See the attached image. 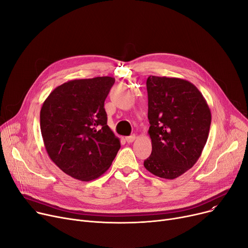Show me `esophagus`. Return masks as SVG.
I'll return each instance as SVG.
<instances>
[{
	"instance_id": "1",
	"label": "esophagus",
	"mask_w": 248,
	"mask_h": 248,
	"mask_svg": "<svg viewBox=\"0 0 248 248\" xmlns=\"http://www.w3.org/2000/svg\"><path fill=\"white\" fill-rule=\"evenodd\" d=\"M135 140H136V136H135V135L129 136V137H126V138H125V140H126L127 142H133Z\"/></svg>"
}]
</instances>
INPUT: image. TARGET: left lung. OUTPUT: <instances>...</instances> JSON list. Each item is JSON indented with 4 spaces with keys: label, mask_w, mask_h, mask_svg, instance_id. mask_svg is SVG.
Here are the masks:
<instances>
[{
    "label": "left lung",
    "mask_w": 248,
    "mask_h": 248,
    "mask_svg": "<svg viewBox=\"0 0 248 248\" xmlns=\"http://www.w3.org/2000/svg\"><path fill=\"white\" fill-rule=\"evenodd\" d=\"M147 90L152 154L144 166L155 176L173 180L200 158L211 111L199 89L181 78L151 75Z\"/></svg>",
    "instance_id": "8db88e82"
}]
</instances>
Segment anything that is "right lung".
Returning <instances> with one entry per match:
<instances>
[{"label": "right lung", "instance_id": "obj_1", "mask_svg": "<svg viewBox=\"0 0 248 248\" xmlns=\"http://www.w3.org/2000/svg\"><path fill=\"white\" fill-rule=\"evenodd\" d=\"M114 78L74 79L43 102L40 128L51 161L68 176L88 182L106 173L121 148L104 109Z\"/></svg>", "mask_w": 248, "mask_h": 248}]
</instances>
